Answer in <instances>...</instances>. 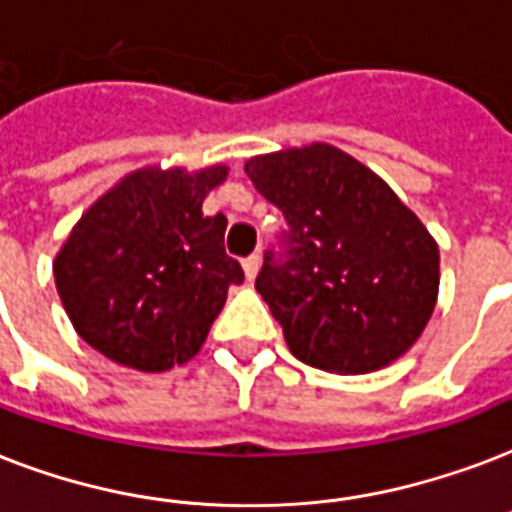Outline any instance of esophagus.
Masks as SVG:
<instances>
[{
  "instance_id": "obj_1",
  "label": "esophagus",
  "mask_w": 512,
  "mask_h": 512,
  "mask_svg": "<svg viewBox=\"0 0 512 512\" xmlns=\"http://www.w3.org/2000/svg\"><path fill=\"white\" fill-rule=\"evenodd\" d=\"M257 271H260V255H249L244 257V273H247V279H255Z\"/></svg>"
}]
</instances>
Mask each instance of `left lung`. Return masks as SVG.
Listing matches in <instances>:
<instances>
[{"instance_id": "left-lung-1", "label": "left lung", "mask_w": 512, "mask_h": 512, "mask_svg": "<svg viewBox=\"0 0 512 512\" xmlns=\"http://www.w3.org/2000/svg\"><path fill=\"white\" fill-rule=\"evenodd\" d=\"M287 220L255 290L311 368L370 373L411 349L440 284L438 244L392 187L330 144L244 166Z\"/></svg>"}]
</instances>
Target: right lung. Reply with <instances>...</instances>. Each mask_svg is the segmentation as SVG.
Returning a JSON list of instances; mask_svg holds the SVG:
<instances>
[{"mask_svg": "<svg viewBox=\"0 0 512 512\" xmlns=\"http://www.w3.org/2000/svg\"><path fill=\"white\" fill-rule=\"evenodd\" d=\"M225 174V166L136 171L83 214L53 273L85 343L147 373L201 349L228 287L244 282L239 260L225 255V214L201 212Z\"/></svg>", "mask_w": 512, "mask_h": 512, "instance_id": "right-lung-1", "label": "right lung"}]
</instances>
